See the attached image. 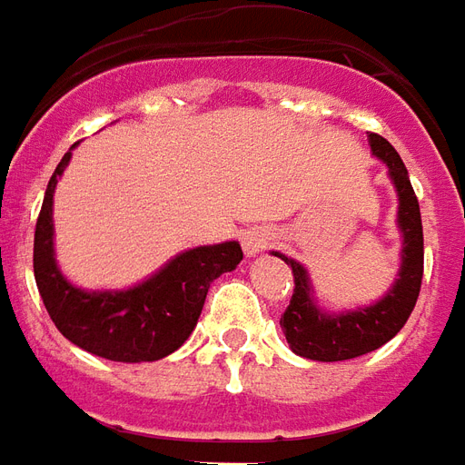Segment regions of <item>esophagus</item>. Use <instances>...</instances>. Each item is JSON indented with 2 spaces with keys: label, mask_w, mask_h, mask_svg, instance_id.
Returning a JSON list of instances; mask_svg holds the SVG:
<instances>
[{
  "label": "esophagus",
  "mask_w": 465,
  "mask_h": 465,
  "mask_svg": "<svg viewBox=\"0 0 465 465\" xmlns=\"http://www.w3.org/2000/svg\"><path fill=\"white\" fill-rule=\"evenodd\" d=\"M270 245H272V232H267L262 228L247 230L245 235H242V247H245L247 257H255L260 252H265Z\"/></svg>",
  "instance_id": "1"
}]
</instances>
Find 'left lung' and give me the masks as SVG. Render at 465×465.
Masks as SVG:
<instances>
[{"instance_id":"left-lung-1","label":"left lung","mask_w":465,"mask_h":465,"mask_svg":"<svg viewBox=\"0 0 465 465\" xmlns=\"http://www.w3.org/2000/svg\"><path fill=\"white\" fill-rule=\"evenodd\" d=\"M369 145L379 161L386 163L389 178L394 183L399 195V230L404 235L401 247V270L396 277L394 287L376 304L361 307V310L341 312V314H327L322 312L312 297V284L300 262L290 257H282L292 267L294 292L292 300L284 310L280 327L284 340L294 354L314 359V361H344V359L361 357L374 351L389 340H394L399 330L404 327L413 304L419 300L423 277V228L419 200L409 181L404 161L399 158L394 145L386 138L369 134Z\"/></svg>"}]
</instances>
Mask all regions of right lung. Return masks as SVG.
Returning a JSON list of instances; mask_svg holds the SVG:
<instances>
[{"mask_svg": "<svg viewBox=\"0 0 465 465\" xmlns=\"http://www.w3.org/2000/svg\"><path fill=\"white\" fill-rule=\"evenodd\" d=\"M71 151L44 193L34 232V277L56 330L96 357L111 361H155L183 347L198 324L213 280L240 265L232 242L203 245L173 257L145 282L116 292H86L61 274L54 257V188L69 165Z\"/></svg>", "mask_w": 465, "mask_h": 465, "instance_id": "obj_1", "label": "right lung"}]
</instances>
